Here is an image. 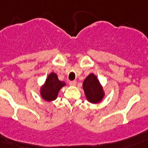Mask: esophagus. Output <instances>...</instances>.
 I'll return each mask as SVG.
<instances>
[{
  "instance_id": "esophagus-1",
  "label": "esophagus",
  "mask_w": 148,
  "mask_h": 148,
  "mask_svg": "<svg viewBox=\"0 0 148 148\" xmlns=\"http://www.w3.org/2000/svg\"><path fill=\"white\" fill-rule=\"evenodd\" d=\"M76 84H77V82L75 81V80H74V81H70V82H69V85H70V86H75Z\"/></svg>"
}]
</instances>
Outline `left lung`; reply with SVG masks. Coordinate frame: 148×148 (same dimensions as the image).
Here are the masks:
<instances>
[{
    "mask_svg": "<svg viewBox=\"0 0 148 148\" xmlns=\"http://www.w3.org/2000/svg\"><path fill=\"white\" fill-rule=\"evenodd\" d=\"M82 87L87 100L92 103H97L104 97L103 87L94 74H90L85 79Z\"/></svg>",
    "mask_w": 148,
    "mask_h": 148,
    "instance_id": "1",
    "label": "left lung"
}]
</instances>
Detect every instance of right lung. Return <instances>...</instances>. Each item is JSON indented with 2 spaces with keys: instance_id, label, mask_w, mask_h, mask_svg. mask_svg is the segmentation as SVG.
<instances>
[{
  "instance_id": "obj_1",
  "label": "right lung",
  "mask_w": 148,
  "mask_h": 148,
  "mask_svg": "<svg viewBox=\"0 0 148 148\" xmlns=\"http://www.w3.org/2000/svg\"><path fill=\"white\" fill-rule=\"evenodd\" d=\"M66 86L65 82L58 80L56 73H51L48 75L45 84L41 87L40 93L45 100L52 101L57 98L59 90Z\"/></svg>"
}]
</instances>
